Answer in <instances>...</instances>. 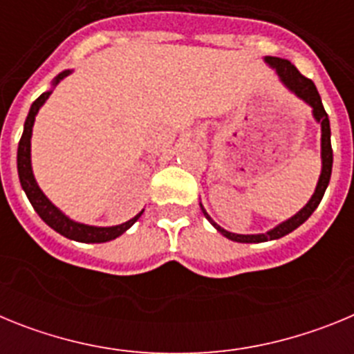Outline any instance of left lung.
Wrapping results in <instances>:
<instances>
[{
  "label": "left lung",
  "mask_w": 354,
  "mask_h": 354,
  "mask_svg": "<svg viewBox=\"0 0 354 354\" xmlns=\"http://www.w3.org/2000/svg\"><path fill=\"white\" fill-rule=\"evenodd\" d=\"M264 62L277 72L278 81L289 90L290 93L298 97L299 101H303L305 104L310 106L312 109V117L321 126V174H319L317 184H315V189L312 193L310 200L299 209L294 216H290L289 220L278 223L277 227L270 228L268 232L261 234H236V232H228L223 227L216 223L212 220L209 212L205 211L202 202H200V209L204 212V216L209 220V223L221 234L227 239L236 241V243H266V241H274L280 239V237L287 236L292 230L299 227V225L305 223L308 218L312 216V212L317 209V205L321 204L323 200L324 192H326L328 184H330L331 177V167H333V150H331V131H330V118H328L326 111H324L323 101H321V95H319L315 84L312 83V80L301 76L299 71L290 64L289 60H283V58H277V56H264Z\"/></svg>",
  "instance_id": "left-lung-1"
}]
</instances>
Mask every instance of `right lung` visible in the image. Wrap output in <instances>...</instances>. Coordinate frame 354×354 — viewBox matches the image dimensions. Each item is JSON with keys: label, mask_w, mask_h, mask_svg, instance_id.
Wrapping results in <instances>:
<instances>
[{"label": "right lung", "mask_w": 354, "mask_h": 354, "mask_svg": "<svg viewBox=\"0 0 354 354\" xmlns=\"http://www.w3.org/2000/svg\"><path fill=\"white\" fill-rule=\"evenodd\" d=\"M72 68L67 71H62L55 80L51 81V88L46 90L42 95L37 99L30 108V113H28L26 122H24L23 136H21V142L17 147V174L19 180H21V186H23L24 193H26L30 204L33 205V209L37 211V214L42 218L53 230H56L58 234H62L64 237L72 241H77V243H108L111 239H117L118 236L126 232L127 228L133 227L136 221H138L140 216L143 214L145 209L138 212V214L131 218L129 221L120 225H111V227H97V225H88L81 223V221L72 220L71 216L65 214L60 207H56L51 200L46 196V193L40 189L39 183H37L35 175H33V167H31V134H33V124H35V117L39 115V109L46 104V101L49 99V95L53 93V90L56 88V84L60 83L62 80H65L67 76L72 74Z\"/></svg>", "instance_id": "obj_1"}]
</instances>
